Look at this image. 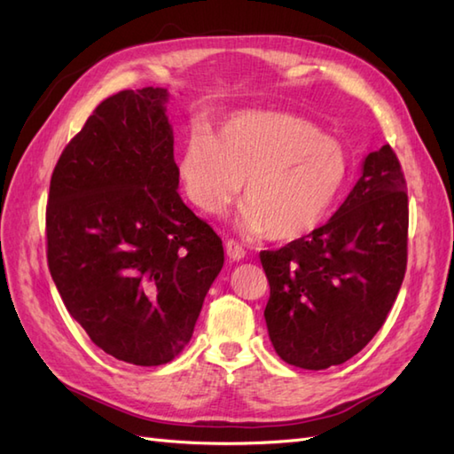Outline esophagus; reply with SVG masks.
<instances>
[{
  "mask_svg": "<svg viewBox=\"0 0 454 454\" xmlns=\"http://www.w3.org/2000/svg\"><path fill=\"white\" fill-rule=\"evenodd\" d=\"M226 255L230 259H234V262H239V259H244L246 249L242 247V244H238L236 239H228V242H226Z\"/></svg>",
  "mask_w": 454,
  "mask_h": 454,
  "instance_id": "esophagus-1",
  "label": "esophagus"
}]
</instances>
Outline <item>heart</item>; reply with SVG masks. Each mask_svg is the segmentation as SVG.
Here are the masks:
<instances>
[{
	"mask_svg": "<svg viewBox=\"0 0 454 454\" xmlns=\"http://www.w3.org/2000/svg\"><path fill=\"white\" fill-rule=\"evenodd\" d=\"M347 156L335 138L291 113L236 114L215 137L192 129L179 156L189 200L207 215H222L246 199L238 226L246 234L293 242L322 224L347 179Z\"/></svg>",
	"mask_w": 454,
	"mask_h": 454,
	"instance_id": "obj_1",
	"label": "heart"
}]
</instances>
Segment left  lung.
<instances>
[{"label":"left lung","instance_id":"1","mask_svg":"<svg viewBox=\"0 0 454 454\" xmlns=\"http://www.w3.org/2000/svg\"><path fill=\"white\" fill-rule=\"evenodd\" d=\"M396 153L371 152L324 226L262 252L267 332L288 364L322 371L369 343L396 302L408 263V192Z\"/></svg>","mask_w":454,"mask_h":454}]
</instances>
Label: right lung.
Here are the masks:
<instances>
[{
  "label": "right lung",
  "mask_w": 454,
  "mask_h": 454,
  "mask_svg": "<svg viewBox=\"0 0 454 454\" xmlns=\"http://www.w3.org/2000/svg\"><path fill=\"white\" fill-rule=\"evenodd\" d=\"M168 90L111 95L52 171L46 259L67 312L114 359L158 366L183 351L222 239L181 200Z\"/></svg>",
  "instance_id": "right-lung-1"
}]
</instances>
